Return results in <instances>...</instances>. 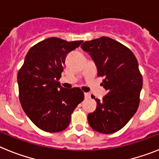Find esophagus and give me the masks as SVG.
<instances>
[{
  "instance_id": "34e87169",
  "label": "esophagus",
  "mask_w": 159,
  "mask_h": 159,
  "mask_svg": "<svg viewBox=\"0 0 159 159\" xmlns=\"http://www.w3.org/2000/svg\"><path fill=\"white\" fill-rule=\"evenodd\" d=\"M84 97H85V99H89L90 97H91V94L86 92V93H84Z\"/></svg>"
}]
</instances>
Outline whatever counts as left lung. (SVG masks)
Listing matches in <instances>:
<instances>
[{
    "instance_id": "8db88e82",
    "label": "left lung",
    "mask_w": 159,
    "mask_h": 159,
    "mask_svg": "<svg viewBox=\"0 0 159 159\" xmlns=\"http://www.w3.org/2000/svg\"><path fill=\"white\" fill-rule=\"evenodd\" d=\"M81 48L91 56L103 76L102 86L108 93L102 100L95 99L97 107L88 114L90 127L102 134L123 128L137 111L143 88V77L134 55L128 48L111 38L102 36L84 42Z\"/></svg>"
}]
</instances>
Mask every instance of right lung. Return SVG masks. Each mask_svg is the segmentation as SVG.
Listing matches in <instances>:
<instances>
[{"label": "right lung", "instance_id": "obj_1", "mask_svg": "<svg viewBox=\"0 0 159 159\" xmlns=\"http://www.w3.org/2000/svg\"><path fill=\"white\" fill-rule=\"evenodd\" d=\"M82 42L48 38L29 49L19 70L17 83L22 108L43 131L59 132L67 128L71 113L84 100L80 88L67 89L59 82L67 53Z\"/></svg>", "mask_w": 159, "mask_h": 159}]
</instances>
